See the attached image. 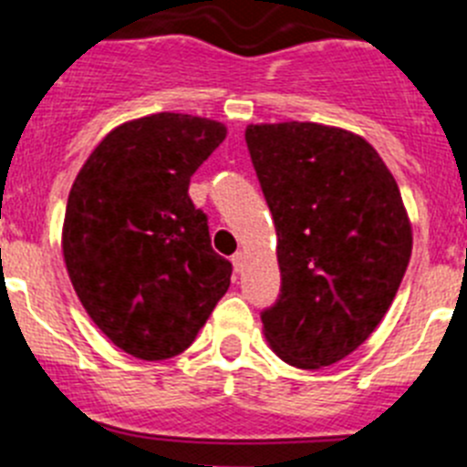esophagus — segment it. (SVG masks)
I'll use <instances>...</instances> for the list:
<instances>
[{"label": "esophagus", "instance_id": "1", "mask_svg": "<svg viewBox=\"0 0 467 467\" xmlns=\"http://www.w3.org/2000/svg\"><path fill=\"white\" fill-rule=\"evenodd\" d=\"M231 264H234V269L236 271H243V266H245V253L234 254V257H231Z\"/></svg>", "mask_w": 467, "mask_h": 467}]
</instances>
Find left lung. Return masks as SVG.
<instances>
[{"label":"left lung","instance_id":"8db88e82","mask_svg":"<svg viewBox=\"0 0 467 467\" xmlns=\"http://www.w3.org/2000/svg\"><path fill=\"white\" fill-rule=\"evenodd\" d=\"M245 142L275 224L280 296L262 313L283 362L320 369L369 339L411 257V222L379 151L346 128L250 123Z\"/></svg>","mask_w":467,"mask_h":467}]
</instances>
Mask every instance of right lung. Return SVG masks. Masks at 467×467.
<instances>
[{"label":"right lung","instance_id":"1","mask_svg":"<svg viewBox=\"0 0 467 467\" xmlns=\"http://www.w3.org/2000/svg\"><path fill=\"white\" fill-rule=\"evenodd\" d=\"M226 138L205 117L161 111L105 135L69 189L63 257L81 306L140 360L193 344L231 283L189 180Z\"/></svg>","mask_w":467,"mask_h":467}]
</instances>
